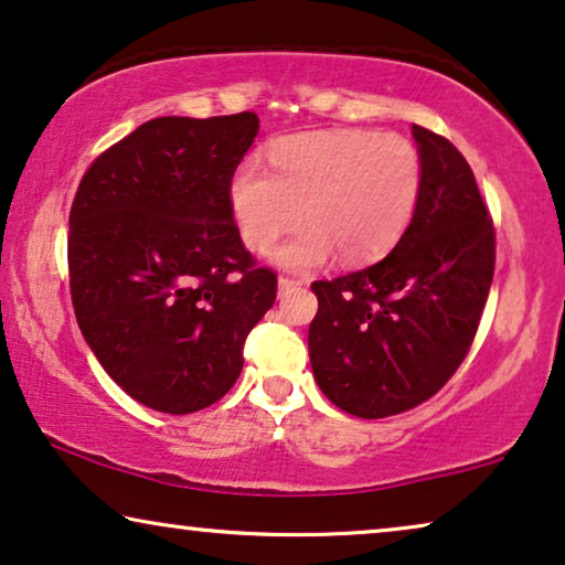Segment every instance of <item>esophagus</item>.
Returning <instances> with one entry per match:
<instances>
[{
    "mask_svg": "<svg viewBox=\"0 0 565 565\" xmlns=\"http://www.w3.org/2000/svg\"><path fill=\"white\" fill-rule=\"evenodd\" d=\"M300 285H303V280H296V277H280V280H277V288H280V296H285V292L288 290H296V288H300Z\"/></svg>",
    "mask_w": 565,
    "mask_h": 565,
    "instance_id": "esophagus-1",
    "label": "esophagus"
}]
</instances>
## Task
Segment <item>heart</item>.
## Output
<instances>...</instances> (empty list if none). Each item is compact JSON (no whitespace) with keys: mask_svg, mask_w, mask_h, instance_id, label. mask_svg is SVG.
<instances>
[{"mask_svg":"<svg viewBox=\"0 0 565 565\" xmlns=\"http://www.w3.org/2000/svg\"><path fill=\"white\" fill-rule=\"evenodd\" d=\"M269 164L244 161L231 180V211L252 252H277L290 269H311L339 252L347 262L383 257L404 236L422 195V153L406 136L331 128L280 138Z\"/></svg>","mask_w":565,"mask_h":565,"instance_id":"obj_1","label":"heart"}]
</instances>
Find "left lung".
<instances>
[{
  "instance_id": "obj_1",
  "label": "left lung",
  "mask_w": 565,
  "mask_h": 565,
  "mask_svg": "<svg viewBox=\"0 0 565 565\" xmlns=\"http://www.w3.org/2000/svg\"><path fill=\"white\" fill-rule=\"evenodd\" d=\"M412 134L424 180L404 236L375 265L311 285L313 377L360 419L404 414L450 381L473 344L497 265V231L466 157L427 128Z\"/></svg>"
}]
</instances>
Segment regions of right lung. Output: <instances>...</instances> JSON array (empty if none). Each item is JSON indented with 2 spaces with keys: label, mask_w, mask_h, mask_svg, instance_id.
I'll list each match as a JSON object with an SVG mask.
<instances>
[{
  "label": "right lung",
  "mask_w": 565,
  "mask_h": 565,
  "mask_svg": "<svg viewBox=\"0 0 565 565\" xmlns=\"http://www.w3.org/2000/svg\"><path fill=\"white\" fill-rule=\"evenodd\" d=\"M252 110L157 118L99 153L68 213V288L84 339L138 404L192 414L226 396L277 298L246 252L231 180Z\"/></svg>",
  "instance_id": "1"
}]
</instances>
